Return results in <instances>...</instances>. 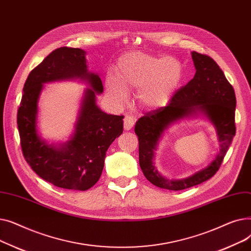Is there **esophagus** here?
<instances>
[{
	"instance_id": "34e87169",
	"label": "esophagus",
	"mask_w": 251,
	"mask_h": 251,
	"mask_svg": "<svg viewBox=\"0 0 251 251\" xmlns=\"http://www.w3.org/2000/svg\"><path fill=\"white\" fill-rule=\"evenodd\" d=\"M134 126V119L131 116H126L124 118V129L126 131H129L133 128Z\"/></svg>"
}]
</instances>
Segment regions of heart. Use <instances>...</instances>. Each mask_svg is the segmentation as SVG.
Instances as JSON below:
<instances>
[{
    "label": "heart",
    "instance_id": "1",
    "mask_svg": "<svg viewBox=\"0 0 251 251\" xmlns=\"http://www.w3.org/2000/svg\"><path fill=\"white\" fill-rule=\"evenodd\" d=\"M183 75V66L174 57L130 51L119 59L116 75L108 74L105 84L110 97L117 103L126 101L127 90L137 89V100L143 107L157 110L172 100Z\"/></svg>",
    "mask_w": 251,
    "mask_h": 251
}]
</instances>
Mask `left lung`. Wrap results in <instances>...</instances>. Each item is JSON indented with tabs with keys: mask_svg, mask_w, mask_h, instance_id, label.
Instances as JSON below:
<instances>
[{
	"mask_svg": "<svg viewBox=\"0 0 251 251\" xmlns=\"http://www.w3.org/2000/svg\"><path fill=\"white\" fill-rule=\"evenodd\" d=\"M195 75L182 86L167 107L149 112L138 119L134 131L139 141V166L143 175L153 185L169 189L183 190L212 178L219 170L235 136L236 97L233 86L208 56L191 52ZM202 115L216 129L220 151L205 168L184 178L173 180L163 176L154 165V153L164 130L184 118Z\"/></svg>",
	"mask_w": 251,
	"mask_h": 251,
	"instance_id": "8db88e82",
	"label": "left lung"
}]
</instances>
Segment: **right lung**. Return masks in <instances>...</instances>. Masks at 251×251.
<instances>
[{
    "label": "right lung",
    "mask_w": 251,
    "mask_h": 251,
    "mask_svg": "<svg viewBox=\"0 0 251 251\" xmlns=\"http://www.w3.org/2000/svg\"><path fill=\"white\" fill-rule=\"evenodd\" d=\"M85 50L63 47L52 50L29 73L17 113L21 148L26 162L44 180L60 188L84 191L99 181L105 152L123 132V116L109 115L97 104L103 91L98 73L88 71ZM77 80L85 83L75 132L64 144H49L37 132L38 100L43 84Z\"/></svg>",
    "instance_id": "right-lung-1"
}]
</instances>
